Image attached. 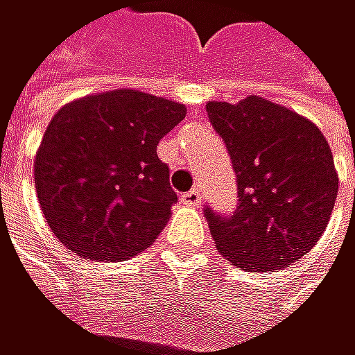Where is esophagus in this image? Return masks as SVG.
Returning <instances> with one entry per match:
<instances>
[{"mask_svg":"<svg viewBox=\"0 0 355 355\" xmlns=\"http://www.w3.org/2000/svg\"><path fill=\"white\" fill-rule=\"evenodd\" d=\"M182 203L188 205V207H199V205L203 203V194H201V190H199V188H192L190 192L182 194Z\"/></svg>","mask_w":355,"mask_h":355,"instance_id":"34e87169","label":"esophagus"}]
</instances>
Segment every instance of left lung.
<instances>
[{
	"instance_id": "1",
	"label": "left lung",
	"mask_w": 355,
	"mask_h": 355,
	"mask_svg": "<svg viewBox=\"0 0 355 355\" xmlns=\"http://www.w3.org/2000/svg\"><path fill=\"white\" fill-rule=\"evenodd\" d=\"M207 116L239 184L233 216L205 209L216 248L252 273L288 267L324 235L339 192L324 133L309 118L256 95L209 101Z\"/></svg>"
}]
</instances>
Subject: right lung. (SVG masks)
I'll return each mask as SVG.
<instances>
[{
    "mask_svg": "<svg viewBox=\"0 0 355 355\" xmlns=\"http://www.w3.org/2000/svg\"><path fill=\"white\" fill-rule=\"evenodd\" d=\"M186 105L133 88L86 95L48 122L33 163L37 201L55 237L88 260L148 250L178 194L156 146Z\"/></svg>",
    "mask_w": 355,
    "mask_h": 355,
    "instance_id": "right-lung-1",
    "label": "right lung"
}]
</instances>
